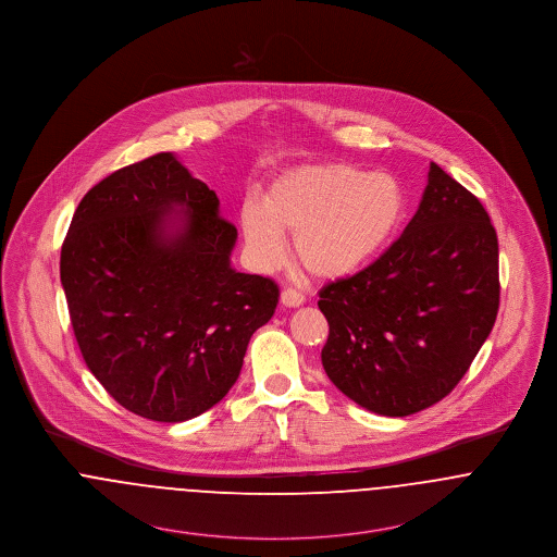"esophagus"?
Segmentation results:
<instances>
[{"label":"esophagus","mask_w":557,"mask_h":557,"mask_svg":"<svg viewBox=\"0 0 557 557\" xmlns=\"http://www.w3.org/2000/svg\"><path fill=\"white\" fill-rule=\"evenodd\" d=\"M280 298H282V305H286V307H300L305 302V296L295 288H284Z\"/></svg>","instance_id":"esophagus-1"}]
</instances>
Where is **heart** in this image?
I'll list each match as a JSON object with an SVG mask.
<instances>
[{
  "mask_svg": "<svg viewBox=\"0 0 557 557\" xmlns=\"http://www.w3.org/2000/svg\"><path fill=\"white\" fill-rule=\"evenodd\" d=\"M406 191L385 172L341 162L300 165L280 176L262 206L239 208L244 246L259 269L277 264L284 237L295 259L315 280H341L372 261L401 225Z\"/></svg>",
  "mask_w": 557,
  "mask_h": 557,
  "instance_id": "b5f03b06",
  "label": "heart"
}]
</instances>
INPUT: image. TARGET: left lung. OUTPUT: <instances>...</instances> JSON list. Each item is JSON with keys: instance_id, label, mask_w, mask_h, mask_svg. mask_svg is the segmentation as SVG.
Returning <instances> with one entry per match:
<instances>
[{"instance_id": "8db88e82", "label": "left lung", "mask_w": 557, "mask_h": 557, "mask_svg": "<svg viewBox=\"0 0 557 557\" xmlns=\"http://www.w3.org/2000/svg\"><path fill=\"white\" fill-rule=\"evenodd\" d=\"M498 295L488 212L431 162L404 233L360 273L320 290L327 379L370 412H421L469 370L494 326Z\"/></svg>"}]
</instances>
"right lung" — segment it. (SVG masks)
<instances>
[{
	"label": "right lung",
	"instance_id": "1",
	"mask_svg": "<svg viewBox=\"0 0 557 557\" xmlns=\"http://www.w3.org/2000/svg\"><path fill=\"white\" fill-rule=\"evenodd\" d=\"M237 230L172 153L126 165L79 201L61 250L71 326L126 410L181 423L219 404L280 288L231 267Z\"/></svg>",
	"mask_w": 557,
	"mask_h": 557
}]
</instances>
